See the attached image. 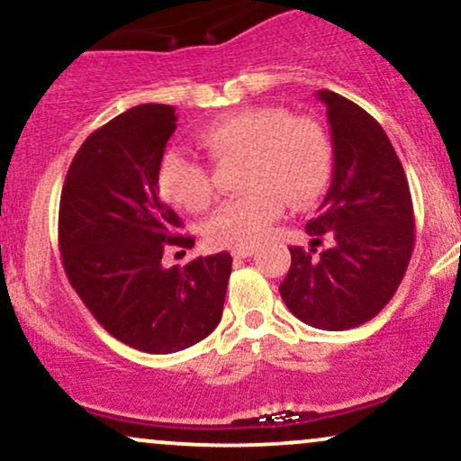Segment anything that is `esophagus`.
<instances>
[{
    "label": "esophagus",
    "instance_id": "obj_1",
    "mask_svg": "<svg viewBox=\"0 0 461 461\" xmlns=\"http://www.w3.org/2000/svg\"><path fill=\"white\" fill-rule=\"evenodd\" d=\"M256 253V247H238V249H231V256L234 258H249Z\"/></svg>",
    "mask_w": 461,
    "mask_h": 461
}]
</instances>
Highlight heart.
<instances>
[{
  "label": "heart",
  "mask_w": 461,
  "mask_h": 461,
  "mask_svg": "<svg viewBox=\"0 0 461 461\" xmlns=\"http://www.w3.org/2000/svg\"><path fill=\"white\" fill-rule=\"evenodd\" d=\"M199 145L216 164L245 160L240 197L227 201L205 225L214 247H253L260 242L285 201L305 208L325 193L331 177V142L312 116H293L279 105L236 110L205 125ZM164 199L199 214L212 205L216 188L210 167L184 151H167L158 171Z\"/></svg>",
  "instance_id": "heart-1"
}]
</instances>
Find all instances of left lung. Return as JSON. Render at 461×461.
I'll use <instances>...</instances> for the list:
<instances>
[{
	"label": "left lung",
	"instance_id": "left-lung-1",
	"mask_svg": "<svg viewBox=\"0 0 461 461\" xmlns=\"http://www.w3.org/2000/svg\"><path fill=\"white\" fill-rule=\"evenodd\" d=\"M319 99L331 125V186L305 225L312 249L288 247L293 262L279 293L299 321L340 331L377 316L394 297L414 251V205L382 125L342 95L322 88ZM322 235L332 247L316 254Z\"/></svg>",
	"mask_w": 461,
	"mask_h": 461
}]
</instances>
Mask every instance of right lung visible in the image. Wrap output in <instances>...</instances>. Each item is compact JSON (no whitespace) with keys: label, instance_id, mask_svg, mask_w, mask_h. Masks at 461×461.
Listing matches in <instances>:
<instances>
[{"label":"right lung","instance_id":"1","mask_svg":"<svg viewBox=\"0 0 461 461\" xmlns=\"http://www.w3.org/2000/svg\"><path fill=\"white\" fill-rule=\"evenodd\" d=\"M176 121L173 105L142 104L95 130L68 167L58 212L73 290L110 336L145 353H176L208 338L231 273L227 251L162 267L168 247L194 245L158 193Z\"/></svg>","mask_w":461,"mask_h":461}]
</instances>
